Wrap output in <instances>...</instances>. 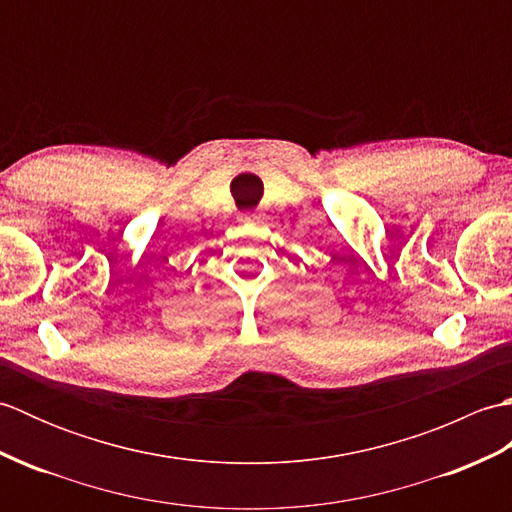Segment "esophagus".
<instances>
[{"instance_id": "obj_1", "label": "esophagus", "mask_w": 512, "mask_h": 512, "mask_svg": "<svg viewBox=\"0 0 512 512\" xmlns=\"http://www.w3.org/2000/svg\"><path fill=\"white\" fill-rule=\"evenodd\" d=\"M246 220H253V222H255V220H257V217H255V215H248V217H246Z\"/></svg>"}]
</instances>
